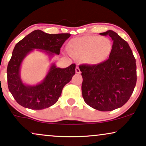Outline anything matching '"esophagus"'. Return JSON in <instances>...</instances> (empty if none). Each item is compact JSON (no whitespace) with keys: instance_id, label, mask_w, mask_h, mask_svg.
<instances>
[{"instance_id":"esophagus-1","label":"esophagus","mask_w":146,"mask_h":146,"mask_svg":"<svg viewBox=\"0 0 146 146\" xmlns=\"http://www.w3.org/2000/svg\"><path fill=\"white\" fill-rule=\"evenodd\" d=\"M75 72H76L77 73H81V71H80V69H79V67L78 66H77L76 68H75Z\"/></svg>"}]
</instances>
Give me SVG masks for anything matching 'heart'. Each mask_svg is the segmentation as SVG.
Masks as SVG:
<instances>
[{
	"instance_id": "obj_1",
	"label": "heart",
	"mask_w": 146,
	"mask_h": 146,
	"mask_svg": "<svg viewBox=\"0 0 146 146\" xmlns=\"http://www.w3.org/2000/svg\"><path fill=\"white\" fill-rule=\"evenodd\" d=\"M111 44L110 40L98 36H85L73 38L68 44L67 50L73 57H85V61L96 65L110 54Z\"/></svg>"
}]
</instances>
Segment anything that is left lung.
<instances>
[{
    "label": "left lung",
    "instance_id": "obj_1",
    "mask_svg": "<svg viewBox=\"0 0 146 146\" xmlns=\"http://www.w3.org/2000/svg\"><path fill=\"white\" fill-rule=\"evenodd\" d=\"M109 35L112 48L107 60L96 65H79L82 72V96L93 109L109 111L119 108L129 100L136 85L135 59L125 40L114 31L100 33Z\"/></svg>",
    "mask_w": 146,
    "mask_h": 146
}]
</instances>
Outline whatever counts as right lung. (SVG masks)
Listing matches in <instances>:
<instances>
[{
	"mask_svg": "<svg viewBox=\"0 0 146 146\" xmlns=\"http://www.w3.org/2000/svg\"><path fill=\"white\" fill-rule=\"evenodd\" d=\"M70 36L69 33L48 34L35 30L16 44L8 64L7 82L10 92L19 105L40 110L57 102L64 86L75 75V64L64 69L52 64L45 78L36 85H27L22 82L20 67L25 57L33 49L44 50L50 57L59 55L62 45Z\"/></svg>",
	"mask_w": 146,
	"mask_h": 146,
	"instance_id": "add662e5",
	"label": "right lung"
}]
</instances>
